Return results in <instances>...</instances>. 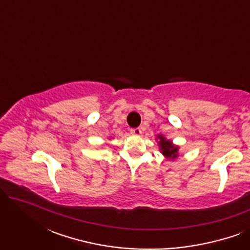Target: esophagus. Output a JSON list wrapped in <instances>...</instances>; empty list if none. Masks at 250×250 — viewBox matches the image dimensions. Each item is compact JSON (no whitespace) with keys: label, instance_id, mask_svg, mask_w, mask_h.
<instances>
[{"label":"esophagus","instance_id":"obj_1","mask_svg":"<svg viewBox=\"0 0 250 250\" xmlns=\"http://www.w3.org/2000/svg\"><path fill=\"white\" fill-rule=\"evenodd\" d=\"M131 133L134 135H141L142 134V129L140 127H136V128H132L131 129Z\"/></svg>","mask_w":250,"mask_h":250}]
</instances>
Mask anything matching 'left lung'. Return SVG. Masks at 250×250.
<instances>
[{"mask_svg":"<svg viewBox=\"0 0 250 250\" xmlns=\"http://www.w3.org/2000/svg\"><path fill=\"white\" fill-rule=\"evenodd\" d=\"M156 141L158 142L159 151L162 155L168 160H175L180 157L179 150L180 146L174 145L172 140H168L163 134H158L156 138Z\"/></svg>","mask_w":250,"mask_h":250,"instance_id":"1","label":"left lung"}]
</instances>
